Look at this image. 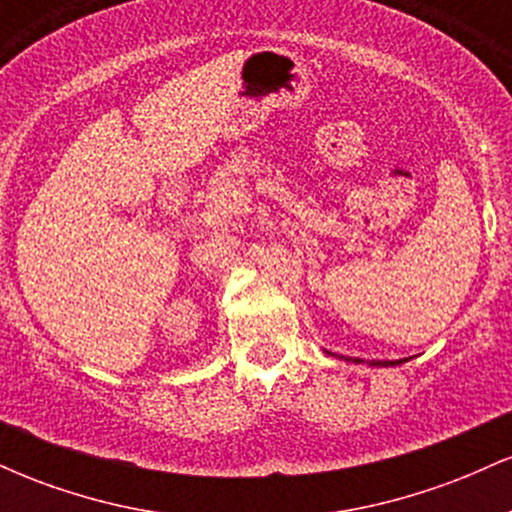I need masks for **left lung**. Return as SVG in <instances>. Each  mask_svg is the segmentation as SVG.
Instances as JSON below:
<instances>
[{"mask_svg":"<svg viewBox=\"0 0 512 512\" xmlns=\"http://www.w3.org/2000/svg\"><path fill=\"white\" fill-rule=\"evenodd\" d=\"M356 361H358V358H356ZM397 363H402V361H373L370 366H397Z\"/></svg>","mask_w":512,"mask_h":512,"instance_id":"obj_1","label":"left lung"}]
</instances>
